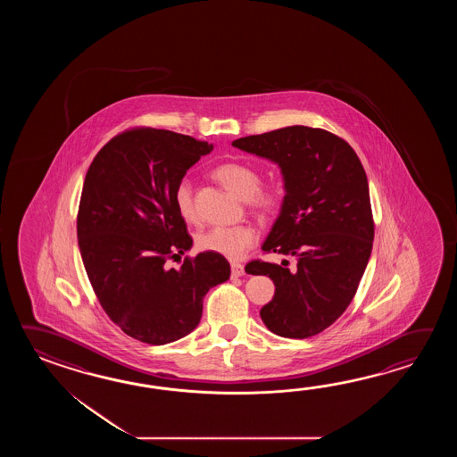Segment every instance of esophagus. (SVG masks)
<instances>
[{"label": "esophagus", "mask_w": 457, "mask_h": 457, "mask_svg": "<svg viewBox=\"0 0 457 457\" xmlns=\"http://www.w3.org/2000/svg\"><path fill=\"white\" fill-rule=\"evenodd\" d=\"M232 276L233 278H240V276H243L245 274V266L243 264H240V262H232Z\"/></svg>", "instance_id": "34e87169"}]
</instances>
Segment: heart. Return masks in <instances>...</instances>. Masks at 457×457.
Masks as SVG:
<instances>
[{
	"instance_id": "b5f03b06",
	"label": "heart",
	"mask_w": 457,
	"mask_h": 457,
	"mask_svg": "<svg viewBox=\"0 0 457 457\" xmlns=\"http://www.w3.org/2000/svg\"><path fill=\"white\" fill-rule=\"evenodd\" d=\"M215 179L238 197L246 199L253 211L258 214L270 215L281 205V191L276 186H260L262 178L254 166L242 162H225L215 166L212 171ZM176 211L186 222H195L197 219L193 187L189 181H179L176 186ZM256 242V232L252 225H215L205 228L197 235L195 243L203 252L220 254L227 260H240L245 253Z\"/></svg>"
}]
</instances>
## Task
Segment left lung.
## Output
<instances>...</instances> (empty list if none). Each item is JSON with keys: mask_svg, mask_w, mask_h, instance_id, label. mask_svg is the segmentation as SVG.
Listing matches in <instances>:
<instances>
[{"mask_svg": "<svg viewBox=\"0 0 457 457\" xmlns=\"http://www.w3.org/2000/svg\"><path fill=\"white\" fill-rule=\"evenodd\" d=\"M232 145L278 163L284 178L281 214L262 248L297 264H246L248 274H264L276 286L262 320L284 338L319 335L346 311L370 262L374 220L366 171L350 144L323 129L284 127Z\"/></svg>", "mask_w": 457, "mask_h": 457, "instance_id": "1", "label": "left lung"}]
</instances>
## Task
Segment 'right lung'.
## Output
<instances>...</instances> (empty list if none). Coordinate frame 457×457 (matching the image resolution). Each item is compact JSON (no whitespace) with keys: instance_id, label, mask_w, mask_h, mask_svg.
I'll return each mask as SVG.
<instances>
[{"instance_id":"obj_1","label":"right lung","mask_w":457,"mask_h":457,"mask_svg":"<svg viewBox=\"0 0 457 457\" xmlns=\"http://www.w3.org/2000/svg\"><path fill=\"white\" fill-rule=\"evenodd\" d=\"M214 146L171 130L136 127L111 138L87 168L78 246L97 301L129 337L166 345L195 330L205 294L230 278L215 253L165 262L193 246L176 211V186Z\"/></svg>"}]
</instances>
